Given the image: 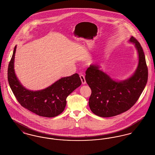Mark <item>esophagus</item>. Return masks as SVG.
I'll list each match as a JSON object with an SVG mask.
<instances>
[{
	"label": "esophagus",
	"mask_w": 155,
	"mask_h": 155,
	"mask_svg": "<svg viewBox=\"0 0 155 155\" xmlns=\"http://www.w3.org/2000/svg\"><path fill=\"white\" fill-rule=\"evenodd\" d=\"M80 78H81V81H82V84H86V81H85V76L82 74H81L80 75Z\"/></svg>",
	"instance_id": "1"
}]
</instances>
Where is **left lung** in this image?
Segmentation results:
<instances>
[{
  "mask_svg": "<svg viewBox=\"0 0 155 155\" xmlns=\"http://www.w3.org/2000/svg\"><path fill=\"white\" fill-rule=\"evenodd\" d=\"M130 42L135 45L139 61L135 72L127 80L114 81L96 64L91 65L86 70L85 80L92 91L89 106L92 113L99 117H113L129 110L146 86L148 71L144 52L134 37Z\"/></svg>",
  "mask_w": 155,
  "mask_h": 155,
  "instance_id": "left-lung-1",
  "label": "left lung"
}]
</instances>
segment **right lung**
Masks as SVG:
<instances>
[{
  "label": "right lung",
  "instance_id": "right-lung-1",
  "mask_svg": "<svg viewBox=\"0 0 155 155\" xmlns=\"http://www.w3.org/2000/svg\"><path fill=\"white\" fill-rule=\"evenodd\" d=\"M16 48L15 46L8 64V78L10 88L17 101L22 107L38 116L46 117L58 116L64 110L67 97L81 85L79 75L75 73L61 78L42 90L30 91L22 86L15 74L14 63Z\"/></svg>",
  "mask_w": 155,
  "mask_h": 155
}]
</instances>
